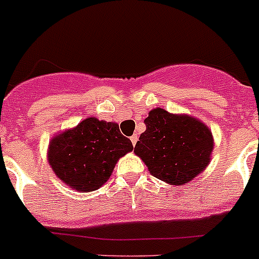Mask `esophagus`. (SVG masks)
Segmentation results:
<instances>
[{
    "label": "esophagus",
    "mask_w": 259,
    "mask_h": 259,
    "mask_svg": "<svg viewBox=\"0 0 259 259\" xmlns=\"http://www.w3.org/2000/svg\"><path fill=\"white\" fill-rule=\"evenodd\" d=\"M131 142H132V145H136V142H137V135H134V136H131Z\"/></svg>",
    "instance_id": "34e87169"
}]
</instances>
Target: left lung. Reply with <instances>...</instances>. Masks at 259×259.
I'll return each instance as SVG.
<instances>
[{
    "mask_svg": "<svg viewBox=\"0 0 259 259\" xmlns=\"http://www.w3.org/2000/svg\"><path fill=\"white\" fill-rule=\"evenodd\" d=\"M135 153L156 179L170 185L190 182L207 167L213 149L209 128L189 115L156 108L144 120Z\"/></svg>",
    "mask_w": 259,
    "mask_h": 259,
    "instance_id": "left-lung-1",
    "label": "left lung"
}]
</instances>
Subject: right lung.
<instances>
[{
  "label": "right lung",
  "mask_w": 259,
  "mask_h": 259,
  "mask_svg": "<svg viewBox=\"0 0 259 259\" xmlns=\"http://www.w3.org/2000/svg\"><path fill=\"white\" fill-rule=\"evenodd\" d=\"M117 123L87 118L51 140L49 163L56 176L77 191H94L111 176L118 159L132 151Z\"/></svg>",
  "instance_id": "add662e5"
}]
</instances>
